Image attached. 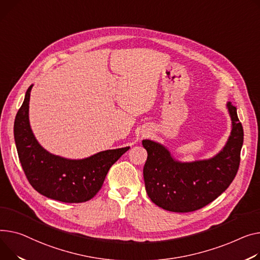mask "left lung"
<instances>
[{
  "instance_id": "1",
  "label": "left lung",
  "mask_w": 260,
  "mask_h": 260,
  "mask_svg": "<svg viewBox=\"0 0 260 260\" xmlns=\"http://www.w3.org/2000/svg\"><path fill=\"white\" fill-rule=\"evenodd\" d=\"M232 128L227 143L214 157L180 162L161 143L143 140L147 160L143 168L149 199L172 212H191L203 208L226 190L234 180L240 162L244 129L236 107L227 103Z\"/></svg>"
}]
</instances>
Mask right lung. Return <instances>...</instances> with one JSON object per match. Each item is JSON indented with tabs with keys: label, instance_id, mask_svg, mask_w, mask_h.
<instances>
[{
	"label": "right lung",
	"instance_id": "add662e5",
	"mask_svg": "<svg viewBox=\"0 0 260 260\" xmlns=\"http://www.w3.org/2000/svg\"><path fill=\"white\" fill-rule=\"evenodd\" d=\"M33 84L14 120V141L25 175L41 194L63 203H82L99 191L111 166L129 146L99 151L89 158L72 160L46 150L34 137L29 122Z\"/></svg>",
	"mask_w": 260,
	"mask_h": 260
}]
</instances>
